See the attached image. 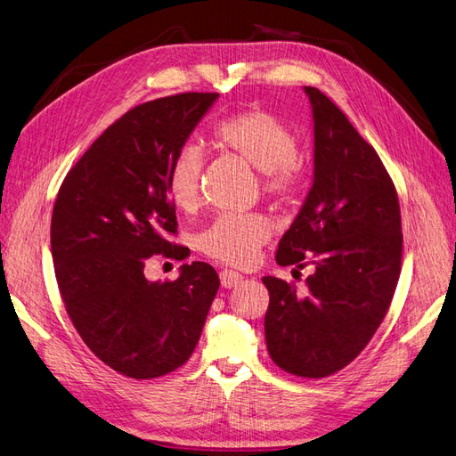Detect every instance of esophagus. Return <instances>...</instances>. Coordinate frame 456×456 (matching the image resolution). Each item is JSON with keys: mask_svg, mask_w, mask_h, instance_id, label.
Wrapping results in <instances>:
<instances>
[{"mask_svg": "<svg viewBox=\"0 0 456 456\" xmlns=\"http://www.w3.org/2000/svg\"><path fill=\"white\" fill-rule=\"evenodd\" d=\"M219 281H222L224 288H232V286H237L242 281V274H239L237 271L225 269V271L219 273Z\"/></svg>", "mask_w": 456, "mask_h": 456, "instance_id": "esophagus-1", "label": "esophagus"}]
</instances>
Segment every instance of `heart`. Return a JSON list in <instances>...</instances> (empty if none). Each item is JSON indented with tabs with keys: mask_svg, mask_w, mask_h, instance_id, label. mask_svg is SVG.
I'll list each match as a JSON object with an SVG mask.
<instances>
[{
	"mask_svg": "<svg viewBox=\"0 0 456 456\" xmlns=\"http://www.w3.org/2000/svg\"><path fill=\"white\" fill-rule=\"evenodd\" d=\"M219 148L246 160L261 172V187L276 202L289 200L303 182L297 138L291 128L267 110H244L219 121L214 128ZM202 150L185 143L174 155L167 172V195L180 212H193L200 202ZM271 237V224L261 214H224L197 237L204 256L227 265L254 263L259 248Z\"/></svg>",
	"mask_w": 456,
	"mask_h": 456,
	"instance_id": "obj_1",
	"label": "heart"
}]
</instances>
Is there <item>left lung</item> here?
I'll return each mask as SVG.
<instances>
[{
  "instance_id": "left-lung-1",
  "label": "left lung",
  "mask_w": 456,
  "mask_h": 456,
  "mask_svg": "<svg viewBox=\"0 0 456 456\" xmlns=\"http://www.w3.org/2000/svg\"><path fill=\"white\" fill-rule=\"evenodd\" d=\"M314 121V180L276 249L281 267L313 265L306 293L282 278L269 289L265 339L281 370L330 377L354 360L387 316L402 271L398 193L383 160L346 115L305 86Z\"/></svg>"
}]
</instances>
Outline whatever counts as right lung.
Listing matches in <instances>:
<instances>
[{"label": "right lung", "mask_w": 456, "mask_h": 456, "mask_svg": "<svg viewBox=\"0 0 456 456\" xmlns=\"http://www.w3.org/2000/svg\"><path fill=\"white\" fill-rule=\"evenodd\" d=\"M217 93L145 102L108 126L58 189L51 249L58 289L85 345L130 379L163 377L199 343L219 288L212 265L150 282L151 256L185 259L167 172Z\"/></svg>", "instance_id": "1"}]
</instances>
